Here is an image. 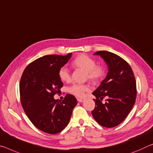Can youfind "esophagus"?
Masks as SVG:
<instances>
[{
	"instance_id": "obj_1",
	"label": "esophagus",
	"mask_w": 153,
	"mask_h": 153,
	"mask_svg": "<svg viewBox=\"0 0 153 153\" xmlns=\"http://www.w3.org/2000/svg\"><path fill=\"white\" fill-rule=\"evenodd\" d=\"M77 101H78V102L82 103V102H83V101H84V99H79V98H78V99H77Z\"/></svg>"
}]
</instances>
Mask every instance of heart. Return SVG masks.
<instances>
[{
  "mask_svg": "<svg viewBox=\"0 0 153 153\" xmlns=\"http://www.w3.org/2000/svg\"><path fill=\"white\" fill-rule=\"evenodd\" d=\"M73 66L83 69L86 71L87 77L93 82H97L102 78L105 74L103 67L96 65V62L88 56L82 54L77 56L72 62ZM59 77L63 82H69L71 80L69 70L66 67H62L59 71ZM90 87L86 84H74L69 88V92L79 97H82L85 92L88 91Z\"/></svg>",
  "mask_w": 153,
  "mask_h": 153,
  "instance_id": "heart-1",
  "label": "heart"
}]
</instances>
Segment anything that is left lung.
Returning a JSON list of instances; mask_svg holds the SVG:
<instances>
[{"label": "left lung", "mask_w": 153, "mask_h": 153, "mask_svg": "<svg viewBox=\"0 0 153 153\" xmlns=\"http://www.w3.org/2000/svg\"><path fill=\"white\" fill-rule=\"evenodd\" d=\"M107 65L105 78L94 91L95 108L92 114L97 122L105 127H114L125 119L134 105L136 98V83L129 65L124 59L108 51H98ZM106 98L105 104L101 100Z\"/></svg>", "instance_id": "8db88e82"}]
</instances>
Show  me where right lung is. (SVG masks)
<instances>
[{
    "mask_svg": "<svg viewBox=\"0 0 153 153\" xmlns=\"http://www.w3.org/2000/svg\"><path fill=\"white\" fill-rule=\"evenodd\" d=\"M71 56L70 53L41 57L26 67L21 77V103L26 114L37 129L50 134L67 127L77 105V99L71 94H67L62 101L54 98L63 86L60 69Z\"/></svg>",
    "mask_w": 153,
    "mask_h": 153,
    "instance_id": "add662e5",
    "label": "right lung"
}]
</instances>
